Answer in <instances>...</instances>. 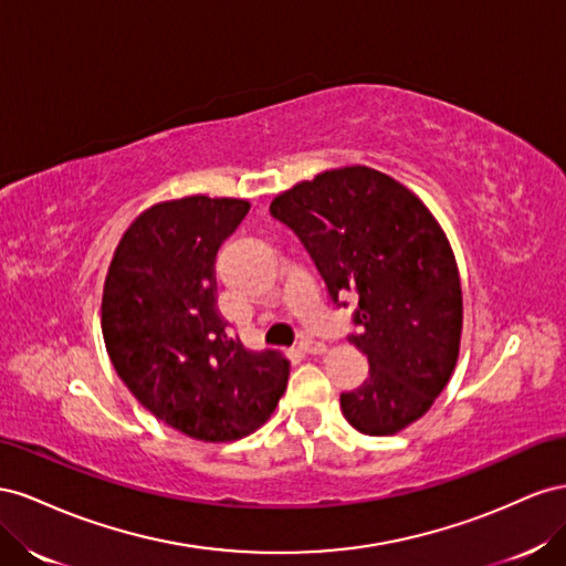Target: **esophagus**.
Returning a JSON list of instances; mask_svg holds the SVG:
<instances>
[{
	"label": "esophagus",
	"mask_w": 566,
	"mask_h": 566,
	"mask_svg": "<svg viewBox=\"0 0 566 566\" xmlns=\"http://www.w3.org/2000/svg\"><path fill=\"white\" fill-rule=\"evenodd\" d=\"M298 350H303V353H311V355H319V353H325V350H327V346L322 344V342H315V338L303 336L301 342H298Z\"/></svg>",
	"instance_id": "1"
}]
</instances>
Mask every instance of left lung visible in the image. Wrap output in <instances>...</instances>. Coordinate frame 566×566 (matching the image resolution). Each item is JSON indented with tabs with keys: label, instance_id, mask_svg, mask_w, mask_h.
I'll return each mask as SVG.
<instances>
[{
	"label": "left lung",
	"instance_id": "obj_1",
	"mask_svg": "<svg viewBox=\"0 0 566 566\" xmlns=\"http://www.w3.org/2000/svg\"><path fill=\"white\" fill-rule=\"evenodd\" d=\"M270 213L301 239L334 303L358 296L360 329L348 342L367 355L369 377L342 394L348 424L391 436L417 422L460 353V272L441 224L408 187L367 166L298 182Z\"/></svg>",
	"mask_w": 566,
	"mask_h": 566
}]
</instances>
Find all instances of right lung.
I'll use <instances>...</instances> for the list:
<instances>
[{
  "label": "right lung",
  "instance_id": "1",
  "mask_svg": "<svg viewBox=\"0 0 566 566\" xmlns=\"http://www.w3.org/2000/svg\"><path fill=\"white\" fill-rule=\"evenodd\" d=\"M249 208L201 193L147 208L104 282L102 332L118 377L160 422L208 443L263 427L289 379L282 353L244 348L218 313L216 255Z\"/></svg>",
  "mask_w": 566,
  "mask_h": 566
}]
</instances>
